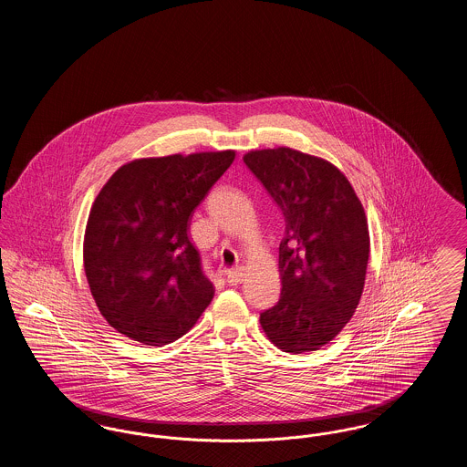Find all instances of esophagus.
<instances>
[{
  "instance_id": "1",
  "label": "esophagus",
  "mask_w": 467,
  "mask_h": 467,
  "mask_svg": "<svg viewBox=\"0 0 467 467\" xmlns=\"http://www.w3.org/2000/svg\"><path fill=\"white\" fill-rule=\"evenodd\" d=\"M225 278H227V284L229 285H233V287H236V285H240L242 282H244V267H236V269H229L227 273H225Z\"/></svg>"
}]
</instances>
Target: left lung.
Wrapping results in <instances>:
<instances>
[{
  "mask_svg": "<svg viewBox=\"0 0 467 467\" xmlns=\"http://www.w3.org/2000/svg\"><path fill=\"white\" fill-rule=\"evenodd\" d=\"M244 162L285 219L280 301L261 313L275 347L318 350L347 326L364 289L369 231L354 187L331 162L289 147L252 150Z\"/></svg>",
  "mask_w": 467,
  "mask_h": 467,
  "instance_id": "left-lung-1",
  "label": "left lung"
}]
</instances>
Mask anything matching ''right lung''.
I'll use <instances>...</instances> for the list:
<instances>
[{"instance_id":"1","label":"right lung","mask_w":467,"mask_h":467,"mask_svg":"<svg viewBox=\"0 0 467 467\" xmlns=\"http://www.w3.org/2000/svg\"><path fill=\"white\" fill-rule=\"evenodd\" d=\"M234 156L136 159L99 191L86 227L84 267L113 329L161 347L187 333L206 310L215 289L187 229Z\"/></svg>"}]
</instances>
